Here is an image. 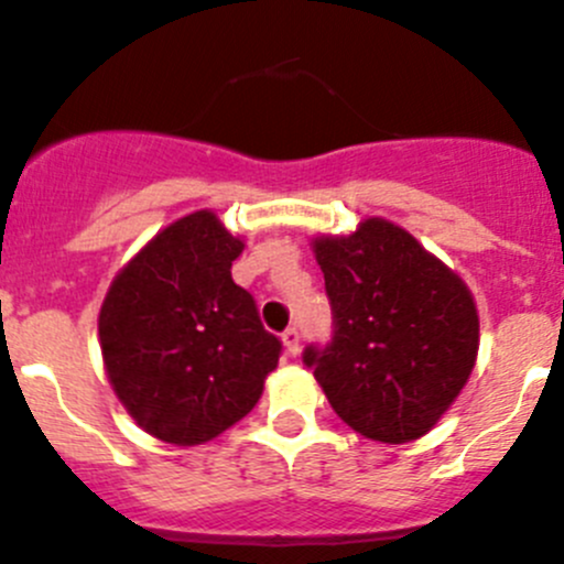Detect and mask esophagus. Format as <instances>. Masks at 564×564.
Masks as SVG:
<instances>
[{"mask_svg":"<svg viewBox=\"0 0 564 564\" xmlns=\"http://www.w3.org/2000/svg\"><path fill=\"white\" fill-rule=\"evenodd\" d=\"M281 337H283V346H286L289 357H297V354H300V332H297V327H289Z\"/></svg>","mask_w":564,"mask_h":564,"instance_id":"obj_1","label":"esophagus"}]
</instances>
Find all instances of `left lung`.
Listing matches in <instances>:
<instances>
[{
    "mask_svg": "<svg viewBox=\"0 0 564 564\" xmlns=\"http://www.w3.org/2000/svg\"><path fill=\"white\" fill-rule=\"evenodd\" d=\"M332 340L302 361L332 411L381 443L426 435L452 408L478 354L470 289L413 235L367 218L348 237H316Z\"/></svg>",
    "mask_w": 564,
    "mask_h": 564,
    "instance_id": "8db88e82",
    "label": "left lung"
}]
</instances>
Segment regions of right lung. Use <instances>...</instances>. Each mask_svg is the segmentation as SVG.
<instances>
[{
  "instance_id": "right-lung-1",
  "label": "right lung",
  "mask_w": 564,
  "mask_h": 564,
  "mask_svg": "<svg viewBox=\"0 0 564 564\" xmlns=\"http://www.w3.org/2000/svg\"><path fill=\"white\" fill-rule=\"evenodd\" d=\"M242 240L216 213L162 229L132 259L99 311V346L118 400L148 435L197 446L253 411L281 340L232 281Z\"/></svg>"
}]
</instances>
